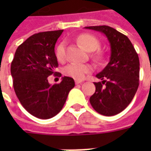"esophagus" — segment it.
<instances>
[{
  "label": "esophagus",
  "mask_w": 151,
  "mask_h": 151,
  "mask_svg": "<svg viewBox=\"0 0 151 151\" xmlns=\"http://www.w3.org/2000/svg\"><path fill=\"white\" fill-rule=\"evenodd\" d=\"M75 83L76 84H81L82 81H80V80H75Z\"/></svg>",
  "instance_id": "esophagus-1"
}]
</instances>
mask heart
Here are the masks:
<instances>
[{
	"instance_id": "heart-1",
	"label": "heart",
	"mask_w": 151,
	"mask_h": 151,
	"mask_svg": "<svg viewBox=\"0 0 151 151\" xmlns=\"http://www.w3.org/2000/svg\"><path fill=\"white\" fill-rule=\"evenodd\" d=\"M77 42L81 46L88 52L95 51L99 47V41L97 38L93 35L85 33L78 35L77 37ZM56 57L58 61L63 62L65 59V43L61 42L58 44L56 48ZM101 56L99 54L97 58H100ZM93 70L91 65H83L78 63H71L64 68V73L68 77L76 80L82 79L86 73H91Z\"/></svg>"
}]
</instances>
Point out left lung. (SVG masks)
Listing matches in <instances>:
<instances>
[{"label": "left lung", "mask_w": 151, "mask_h": 151, "mask_svg": "<svg viewBox=\"0 0 151 151\" xmlns=\"http://www.w3.org/2000/svg\"><path fill=\"white\" fill-rule=\"evenodd\" d=\"M100 31L107 36L111 46L108 65L96 77L103 80L95 82V92L90 103L95 111L111 116L128 107L139 86L138 55L126 35L108 26L86 27Z\"/></svg>", "instance_id": "1"}]
</instances>
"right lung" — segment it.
<instances>
[{
    "instance_id": "obj_1",
    "label": "right lung",
    "mask_w": 151,
    "mask_h": 151,
    "mask_svg": "<svg viewBox=\"0 0 151 151\" xmlns=\"http://www.w3.org/2000/svg\"><path fill=\"white\" fill-rule=\"evenodd\" d=\"M63 30L35 34L19 45L12 60L10 72L15 94L22 107L40 119L55 116L62 109L75 83L64 77L58 84L50 85L47 77L61 76L54 70L58 67L55 44Z\"/></svg>"
}]
</instances>
